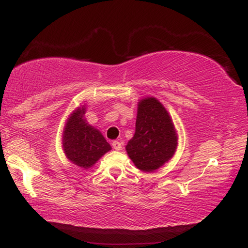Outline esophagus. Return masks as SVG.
<instances>
[{
  "label": "esophagus",
  "mask_w": 248,
  "mask_h": 248,
  "mask_svg": "<svg viewBox=\"0 0 248 248\" xmlns=\"http://www.w3.org/2000/svg\"><path fill=\"white\" fill-rule=\"evenodd\" d=\"M112 148L117 151H119V150H121V148H123V143H121V142L118 140L112 141Z\"/></svg>",
  "instance_id": "obj_1"
}]
</instances>
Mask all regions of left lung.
<instances>
[{"instance_id": "left-lung-1", "label": "left lung", "mask_w": 248, "mask_h": 248, "mask_svg": "<svg viewBox=\"0 0 248 248\" xmlns=\"http://www.w3.org/2000/svg\"><path fill=\"white\" fill-rule=\"evenodd\" d=\"M176 145L177 136L166 109L156 98L142 99L136 133L125 146L134 165L143 171L157 170L173 156Z\"/></svg>"}]
</instances>
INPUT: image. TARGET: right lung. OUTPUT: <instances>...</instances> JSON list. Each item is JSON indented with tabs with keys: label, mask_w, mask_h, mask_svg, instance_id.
I'll return each mask as SVG.
<instances>
[{
	"label": "right lung",
	"mask_w": 248,
	"mask_h": 248,
	"mask_svg": "<svg viewBox=\"0 0 248 248\" xmlns=\"http://www.w3.org/2000/svg\"><path fill=\"white\" fill-rule=\"evenodd\" d=\"M85 108H78L65 124L63 148L66 156L75 165L90 169L110 150L106 139L97 129L84 120Z\"/></svg>",
	"instance_id": "add662e5"
}]
</instances>
